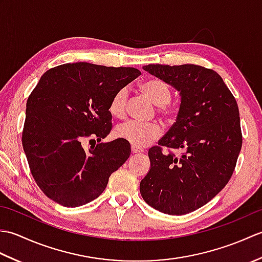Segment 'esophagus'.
Instances as JSON below:
<instances>
[{"mask_svg":"<svg viewBox=\"0 0 262 262\" xmlns=\"http://www.w3.org/2000/svg\"><path fill=\"white\" fill-rule=\"evenodd\" d=\"M142 152H143V148H140L135 145H132V153L133 154H137V153H142Z\"/></svg>","mask_w":262,"mask_h":262,"instance_id":"1","label":"esophagus"}]
</instances>
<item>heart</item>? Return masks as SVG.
Masks as SVG:
<instances>
[{"mask_svg":"<svg viewBox=\"0 0 262 262\" xmlns=\"http://www.w3.org/2000/svg\"><path fill=\"white\" fill-rule=\"evenodd\" d=\"M140 91L149 101L158 105V111L166 118H172L177 114V109L171 105V88L161 79H148L140 85ZM128 94L126 89H119L110 99L109 113L116 118H122L126 115ZM162 128L158 122H142L137 120H127L118 125L115 130L117 137L127 141L132 145L138 147L145 146L161 136Z\"/></svg>","mask_w":262,"mask_h":262,"instance_id":"obj_1","label":"heart"}]
</instances>
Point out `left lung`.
Returning <instances> with one entry per match:
<instances>
[{
  "mask_svg": "<svg viewBox=\"0 0 262 262\" xmlns=\"http://www.w3.org/2000/svg\"><path fill=\"white\" fill-rule=\"evenodd\" d=\"M143 69L180 91L181 104L177 121L148 149L151 169L141 181V194L159 211L185 215L210 202L235 169L242 147L236 100L220 74L204 66Z\"/></svg>",
  "mask_w": 262,
  "mask_h": 262,
  "instance_id": "1",
  "label": "left lung"
}]
</instances>
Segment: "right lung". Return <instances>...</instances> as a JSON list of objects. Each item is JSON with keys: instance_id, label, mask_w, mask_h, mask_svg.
Masks as SVG:
<instances>
[{"instance_id": "obj_1", "label": "right lung", "mask_w": 262, "mask_h": 262, "mask_svg": "<svg viewBox=\"0 0 262 262\" xmlns=\"http://www.w3.org/2000/svg\"><path fill=\"white\" fill-rule=\"evenodd\" d=\"M138 75L134 68L84 62L42 74L27 100L22 146L33 179L48 198L65 207L90 203L129 158L128 142L100 141L113 128L111 97ZM85 140L95 145L85 150Z\"/></svg>"}]
</instances>
